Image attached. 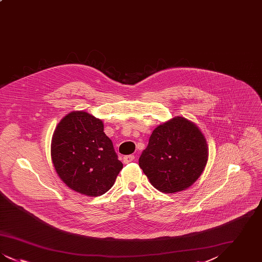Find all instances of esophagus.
I'll use <instances>...</instances> for the list:
<instances>
[{"label":"esophagus","instance_id":"34e87169","mask_svg":"<svg viewBox=\"0 0 262 262\" xmlns=\"http://www.w3.org/2000/svg\"><path fill=\"white\" fill-rule=\"evenodd\" d=\"M124 163L125 164H127V163L132 162V161H134L135 160V155H126L124 157Z\"/></svg>","mask_w":262,"mask_h":262}]
</instances>
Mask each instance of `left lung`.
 <instances>
[{
    "label": "left lung",
    "instance_id": "8db88e82",
    "mask_svg": "<svg viewBox=\"0 0 262 262\" xmlns=\"http://www.w3.org/2000/svg\"><path fill=\"white\" fill-rule=\"evenodd\" d=\"M207 159V143L200 128L177 117L153 130L138 164L153 187L174 193L200 178Z\"/></svg>",
    "mask_w": 262,
    "mask_h": 262
}]
</instances>
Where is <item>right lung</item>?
Returning <instances> with one entry per match:
<instances>
[{"label": "right lung", "mask_w": 262, "mask_h": 262, "mask_svg": "<svg viewBox=\"0 0 262 262\" xmlns=\"http://www.w3.org/2000/svg\"><path fill=\"white\" fill-rule=\"evenodd\" d=\"M51 156L62 182L88 196L107 192L123 169L102 121L81 111L68 114L57 125Z\"/></svg>", "instance_id": "add662e5"}]
</instances>
